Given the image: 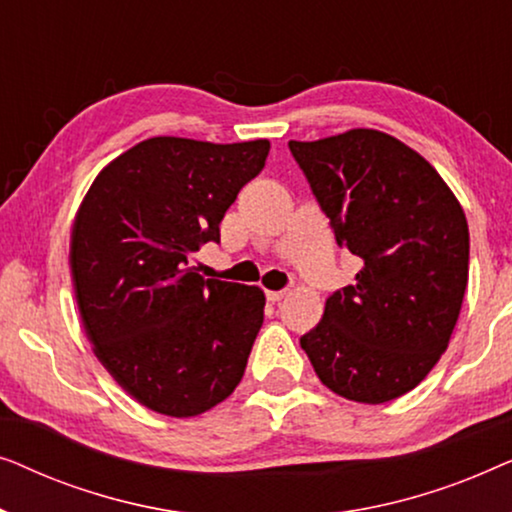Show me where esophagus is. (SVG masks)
I'll return each instance as SVG.
<instances>
[{"instance_id": "esophagus-1", "label": "esophagus", "mask_w": 512, "mask_h": 512, "mask_svg": "<svg viewBox=\"0 0 512 512\" xmlns=\"http://www.w3.org/2000/svg\"><path fill=\"white\" fill-rule=\"evenodd\" d=\"M286 293H289V291H265V296H268L270 303H279V300H282Z\"/></svg>"}]
</instances>
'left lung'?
Returning <instances> with one entry per match:
<instances>
[{
    "label": "left lung",
    "mask_w": 512,
    "mask_h": 512,
    "mask_svg": "<svg viewBox=\"0 0 512 512\" xmlns=\"http://www.w3.org/2000/svg\"><path fill=\"white\" fill-rule=\"evenodd\" d=\"M356 284L328 296L300 338L319 380L356 403L415 389L450 345L468 284V223L450 186L410 146L356 128L289 142Z\"/></svg>",
    "instance_id": "left-lung-1"
}]
</instances>
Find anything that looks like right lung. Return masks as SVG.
I'll use <instances>...</instances> for the list:
<instances>
[{
  "label": "right lung",
  "instance_id": "right-lung-1",
  "mask_svg": "<svg viewBox=\"0 0 512 512\" xmlns=\"http://www.w3.org/2000/svg\"><path fill=\"white\" fill-rule=\"evenodd\" d=\"M268 139L212 144L151 137L111 160L72 228L69 268L81 324L109 375L144 408L195 417L233 394L263 324L265 296L198 275Z\"/></svg>",
  "mask_w": 512,
  "mask_h": 512
}]
</instances>
